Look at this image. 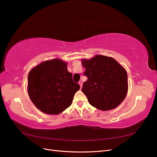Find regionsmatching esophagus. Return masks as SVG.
<instances>
[{
  "label": "esophagus",
  "mask_w": 157,
  "mask_h": 157,
  "mask_svg": "<svg viewBox=\"0 0 157 157\" xmlns=\"http://www.w3.org/2000/svg\"><path fill=\"white\" fill-rule=\"evenodd\" d=\"M78 84H79V85L80 86V88H82V82L81 81H80V82H78Z\"/></svg>",
  "instance_id": "1"
}]
</instances>
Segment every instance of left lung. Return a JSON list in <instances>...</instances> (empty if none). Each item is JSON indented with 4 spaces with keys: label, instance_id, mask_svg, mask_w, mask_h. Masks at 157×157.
<instances>
[{
    "label": "left lung",
    "instance_id": "8db88e82",
    "mask_svg": "<svg viewBox=\"0 0 157 157\" xmlns=\"http://www.w3.org/2000/svg\"><path fill=\"white\" fill-rule=\"evenodd\" d=\"M88 79L82 91L90 105L102 111L116 108L128 92V76L125 69L111 57L96 55L82 59Z\"/></svg>",
    "mask_w": 157,
    "mask_h": 157
}]
</instances>
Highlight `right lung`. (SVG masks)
Returning <instances> with one entry per match:
<instances>
[{
	"mask_svg": "<svg viewBox=\"0 0 157 157\" xmlns=\"http://www.w3.org/2000/svg\"><path fill=\"white\" fill-rule=\"evenodd\" d=\"M67 63L59 59L45 61L28 75V94L40 111L58 115L72 103L80 85L73 81Z\"/></svg>",
	"mask_w": 157,
	"mask_h": 157,
	"instance_id": "right-lung-1",
	"label": "right lung"
}]
</instances>
